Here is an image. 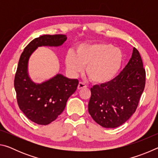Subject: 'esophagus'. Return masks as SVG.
Here are the masks:
<instances>
[{
	"label": "esophagus",
	"mask_w": 158,
	"mask_h": 158,
	"mask_svg": "<svg viewBox=\"0 0 158 158\" xmlns=\"http://www.w3.org/2000/svg\"><path fill=\"white\" fill-rule=\"evenodd\" d=\"M84 88H86V85L84 84V83H82V82H79V85H78V87H77L78 90H81L82 89H84Z\"/></svg>",
	"instance_id": "obj_1"
}]
</instances>
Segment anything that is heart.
<instances>
[{
  "label": "heart",
  "instance_id": "b5f03b06",
  "mask_svg": "<svg viewBox=\"0 0 158 158\" xmlns=\"http://www.w3.org/2000/svg\"><path fill=\"white\" fill-rule=\"evenodd\" d=\"M124 60L121 49L105 42L85 43L77 46L75 53L69 52L65 58L67 69L75 77L86 66V73L93 82L105 84L121 71Z\"/></svg>",
  "mask_w": 158,
  "mask_h": 158
}]
</instances>
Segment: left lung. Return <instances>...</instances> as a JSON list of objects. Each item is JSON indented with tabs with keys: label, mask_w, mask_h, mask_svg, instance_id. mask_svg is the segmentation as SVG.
Masks as SVG:
<instances>
[{
	"label": "left lung",
	"mask_w": 158,
	"mask_h": 158,
	"mask_svg": "<svg viewBox=\"0 0 158 158\" xmlns=\"http://www.w3.org/2000/svg\"><path fill=\"white\" fill-rule=\"evenodd\" d=\"M146 72L139 52L134 48L132 57L116 77L90 89L89 112L105 128H115L135 113L145 87Z\"/></svg>",
	"instance_id": "1"
}]
</instances>
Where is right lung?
<instances>
[{
    "instance_id": "obj_1",
    "label": "right lung",
    "mask_w": 158,
    "mask_h": 158,
    "mask_svg": "<svg viewBox=\"0 0 158 158\" xmlns=\"http://www.w3.org/2000/svg\"><path fill=\"white\" fill-rule=\"evenodd\" d=\"M66 40L65 35L40 36L26 47L19 60L14 84L18 105L26 116L37 124L46 125L57 118L75 92L79 81L57 74L40 84L34 82L28 73L29 59L38 47H58Z\"/></svg>"
}]
</instances>
